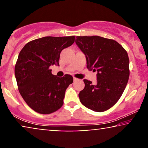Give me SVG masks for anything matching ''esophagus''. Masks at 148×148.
I'll return each instance as SVG.
<instances>
[{"mask_svg": "<svg viewBox=\"0 0 148 148\" xmlns=\"http://www.w3.org/2000/svg\"><path fill=\"white\" fill-rule=\"evenodd\" d=\"M73 80H74V81H77V80H78V79L76 78V77H73Z\"/></svg>", "mask_w": 148, "mask_h": 148, "instance_id": "1", "label": "esophagus"}]
</instances>
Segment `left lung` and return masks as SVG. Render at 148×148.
I'll return each instance as SVG.
<instances>
[{"label":"left lung","mask_w":148,"mask_h":148,"mask_svg":"<svg viewBox=\"0 0 148 148\" xmlns=\"http://www.w3.org/2000/svg\"><path fill=\"white\" fill-rule=\"evenodd\" d=\"M76 38L75 43L86 55L87 68L97 71L95 85L84 80L80 102L95 112H104L118 102L126 88L130 73L128 54L114 40L98 36Z\"/></svg>","instance_id":"obj_1"}]
</instances>
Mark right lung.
<instances>
[{
  "mask_svg": "<svg viewBox=\"0 0 148 148\" xmlns=\"http://www.w3.org/2000/svg\"><path fill=\"white\" fill-rule=\"evenodd\" d=\"M75 36H46L30 41L20 51L15 66L19 92L28 106L40 114H50L63 104L65 91L73 82L70 75H54L50 66L59 65L60 52Z\"/></svg>",
  "mask_w": 148,
  "mask_h": 148,
  "instance_id": "add662e5",
  "label": "right lung"
}]
</instances>
